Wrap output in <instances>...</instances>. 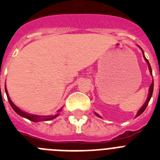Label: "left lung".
<instances>
[{"label": "left lung", "mask_w": 160, "mask_h": 160, "mask_svg": "<svg viewBox=\"0 0 160 160\" xmlns=\"http://www.w3.org/2000/svg\"><path fill=\"white\" fill-rule=\"evenodd\" d=\"M138 47L140 48V46H138ZM140 49H141V50H142V56H143L144 59H145V61H146V62L148 63V69H149L150 73H151V75L152 76V67H151V66H150V63H149V62H148V59H147L146 58H145V55H144L143 50H142V48H140ZM153 89H154V82H153V80H152V84H151V86H150V87H149V91H148V98H147L146 102H144L143 105H142V107H141V108L139 109V111H138V113H137V114H136V117L139 116V115H140V114H142V113L144 111H145V109L147 108V107H148V102H149L150 99H151V98H152V94H153ZM94 114H95V115H96V116H97V117H99V118H101V116H100L99 114H98L97 113H94Z\"/></svg>", "instance_id": "obj_1"}]
</instances>
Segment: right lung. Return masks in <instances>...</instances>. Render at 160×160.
I'll return each mask as SVG.
<instances>
[{
  "mask_svg": "<svg viewBox=\"0 0 160 160\" xmlns=\"http://www.w3.org/2000/svg\"><path fill=\"white\" fill-rule=\"evenodd\" d=\"M5 93H6L7 98H8V102L10 104V106L12 107V108L13 109V111L17 113L18 114H19L20 116L23 117V118H27V119L30 120V121H32V122H41V121H49V120H52L53 118H55L56 117H58L59 115V112L62 111V107L61 109H59L58 111H57V114H54V115H37V114H29L27 112H25V111H22L21 109L18 108L15 104L12 102V100L10 99V98L8 96V90H7L6 87L5 86Z\"/></svg>",
  "mask_w": 160,
  "mask_h": 160,
  "instance_id": "right-lung-1",
  "label": "right lung"
}]
</instances>
